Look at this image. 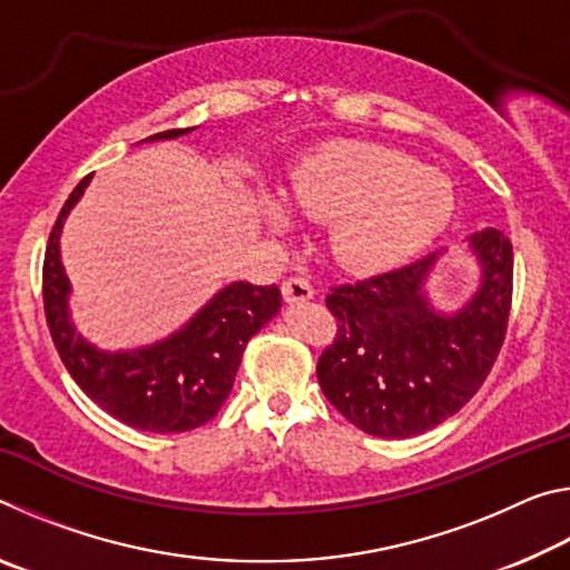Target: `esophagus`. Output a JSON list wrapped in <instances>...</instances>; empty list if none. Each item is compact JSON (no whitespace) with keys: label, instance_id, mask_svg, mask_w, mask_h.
<instances>
[{"label":"esophagus","instance_id":"esophagus-1","mask_svg":"<svg viewBox=\"0 0 570 570\" xmlns=\"http://www.w3.org/2000/svg\"><path fill=\"white\" fill-rule=\"evenodd\" d=\"M282 294L286 304H302L314 296V286L304 276H292L282 284Z\"/></svg>","mask_w":570,"mask_h":570}]
</instances>
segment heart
<instances>
[{"label": "heart", "mask_w": 570, "mask_h": 570, "mask_svg": "<svg viewBox=\"0 0 570 570\" xmlns=\"http://www.w3.org/2000/svg\"><path fill=\"white\" fill-rule=\"evenodd\" d=\"M294 204L332 224L336 262L380 272L422 250L448 226L455 196L445 176L407 153L377 142L340 140L308 156L294 176ZM284 224L282 208L268 210Z\"/></svg>", "instance_id": "1"}]
</instances>
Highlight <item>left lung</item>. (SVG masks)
<instances>
[{"instance_id": "left-lung-1", "label": "left lung", "mask_w": 570, "mask_h": 570, "mask_svg": "<svg viewBox=\"0 0 570 570\" xmlns=\"http://www.w3.org/2000/svg\"><path fill=\"white\" fill-rule=\"evenodd\" d=\"M480 288L455 316L422 294L435 254L332 286L334 342L316 362L322 392L374 438L422 435L465 407L493 370L513 304V244L495 228L470 236Z\"/></svg>"}]
</instances>
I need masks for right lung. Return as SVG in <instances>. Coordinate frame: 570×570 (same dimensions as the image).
<instances>
[{
    "instance_id": "1",
    "label": "right lung",
    "mask_w": 570,
    "mask_h": 570,
    "mask_svg": "<svg viewBox=\"0 0 570 570\" xmlns=\"http://www.w3.org/2000/svg\"><path fill=\"white\" fill-rule=\"evenodd\" d=\"M190 130H166L150 135V140L178 138ZM88 183L90 176H85L65 200L45 250L42 298L55 350L77 387L128 428L160 435L196 430L216 417L234 387L248 340L274 320L282 292L276 284H230L166 342L135 352H98L72 330L67 316L70 284L60 262L62 220Z\"/></svg>"
}]
</instances>
